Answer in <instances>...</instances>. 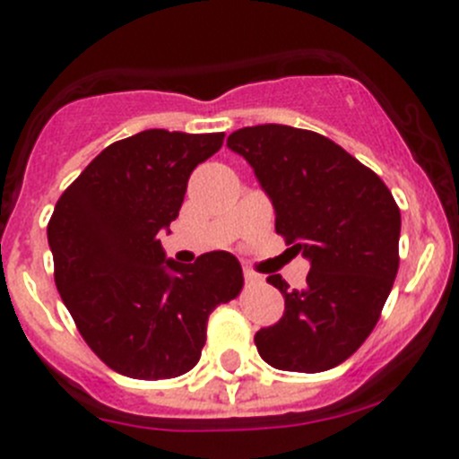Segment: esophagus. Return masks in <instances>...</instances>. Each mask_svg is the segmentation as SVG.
Returning a JSON list of instances; mask_svg holds the SVG:
<instances>
[{
    "label": "esophagus",
    "mask_w": 459,
    "mask_h": 459,
    "mask_svg": "<svg viewBox=\"0 0 459 459\" xmlns=\"http://www.w3.org/2000/svg\"><path fill=\"white\" fill-rule=\"evenodd\" d=\"M244 280H247L248 284H262V282H264V278H262V275H257L255 271H251V269H244Z\"/></svg>",
    "instance_id": "1"
}]
</instances>
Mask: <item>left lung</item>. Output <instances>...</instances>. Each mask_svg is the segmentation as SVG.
Returning a JSON list of instances; mask_svg holds the SVG:
<instances>
[{"label":"left lung","mask_w":459,"mask_h":459,"mask_svg":"<svg viewBox=\"0 0 459 459\" xmlns=\"http://www.w3.org/2000/svg\"><path fill=\"white\" fill-rule=\"evenodd\" d=\"M275 208V233L309 257L305 289L266 282L284 314L255 333L269 366L325 372L352 357L379 323L399 269L402 212L388 186L327 136L289 126L242 127L229 136Z\"/></svg>","instance_id":"1"}]
</instances>
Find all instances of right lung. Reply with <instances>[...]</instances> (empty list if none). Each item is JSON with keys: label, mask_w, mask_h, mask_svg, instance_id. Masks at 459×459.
I'll return each instance as SVG.
<instances>
[{"label": "right lung", "mask_w": 459, "mask_h": 459, "mask_svg": "<svg viewBox=\"0 0 459 459\" xmlns=\"http://www.w3.org/2000/svg\"><path fill=\"white\" fill-rule=\"evenodd\" d=\"M221 143L224 132H139L107 145L53 208L56 287L80 336L118 375L157 381L193 370L211 311L242 289L235 255L179 264L157 238L179 215L190 172Z\"/></svg>", "instance_id": "obj_1"}]
</instances>
